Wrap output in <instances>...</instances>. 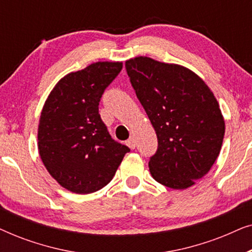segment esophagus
<instances>
[{
	"mask_svg": "<svg viewBox=\"0 0 252 252\" xmlns=\"http://www.w3.org/2000/svg\"><path fill=\"white\" fill-rule=\"evenodd\" d=\"M126 144L130 148V149H135V147H136V141H135V139H134L133 136H130L129 139L126 141Z\"/></svg>",
	"mask_w": 252,
	"mask_h": 252,
	"instance_id": "esophagus-1",
	"label": "esophagus"
}]
</instances>
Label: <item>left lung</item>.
<instances>
[{"label":"left lung","mask_w":252,"mask_h":252,"mask_svg":"<svg viewBox=\"0 0 252 252\" xmlns=\"http://www.w3.org/2000/svg\"><path fill=\"white\" fill-rule=\"evenodd\" d=\"M125 67L157 135L151 175L168 188L190 187L221 149L225 122L218 102L201 78L180 65L136 57Z\"/></svg>","instance_id":"8db88e82"}]
</instances>
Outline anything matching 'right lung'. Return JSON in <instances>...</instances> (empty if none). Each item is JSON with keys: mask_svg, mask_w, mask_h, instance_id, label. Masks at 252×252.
<instances>
[{"mask_svg": "<svg viewBox=\"0 0 252 252\" xmlns=\"http://www.w3.org/2000/svg\"><path fill=\"white\" fill-rule=\"evenodd\" d=\"M123 63L98 62L64 77L41 112L39 153L62 187L77 194L97 191L112 180L129 148L110 135L98 113L103 93Z\"/></svg>", "mask_w": 252, "mask_h": 252, "instance_id": "obj_1", "label": "right lung"}]
</instances>
